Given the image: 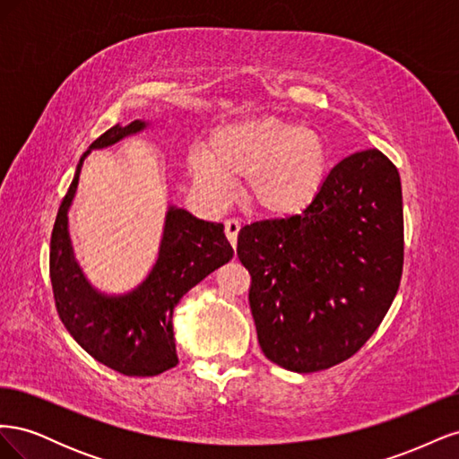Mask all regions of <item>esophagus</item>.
Instances as JSON below:
<instances>
[{
  "instance_id": "34e87169",
  "label": "esophagus",
  "mask_w": 459,
  "mask_h": 459,
  "mask_svg": "<svg viewBox=\"0 0 459 459\" xmlns=\"http://www.w3.org/2000/svg\"><path fill=\"white\" fill-rule=\"evenodd\" d=\"M241 230V221L238 218H228L224 221V231H226V238L228 241L231 243V247L235 248V245H238V233Z\"/></svg>"
}]
</instances>
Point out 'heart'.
Instances as JSON below:
<instances>
[{"label":"heart","instance_id":"b5f03b06","mask_svg":"<svg viewBox=\"0 0 459 459\" xmlns=\"http://www.w3.org/2000/svg\"><path fill=\"white\" fill-rule=\"evenodd\" d=\"M327 164L322 135L273 117L224 124L187 157L193 182L212 201L226 203L245 178V201L268 216L307 211L325 184Z\"/></svg>","mask_w":459,"mask_h":459}]
</instances>
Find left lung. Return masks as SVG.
<instances>
[{
    "instance_id": "left-lung-1",
    "label": "left lung",
    "mask_w": 459,
    "mask_h": 459,
    "mask_svg": "<svg viewBox=\"0 0 459 459\" xmlns=\"http://www.w3.org/2000/svg\"><path fill=\"white\" fill-rule=\"evenodd\" d=\"M238 256L260 349L312 373L354 356L391 308L404 266L396 166L379 149L331 169L316 201L289 218L243 226Z\"/></svg>"
}]
</instances>
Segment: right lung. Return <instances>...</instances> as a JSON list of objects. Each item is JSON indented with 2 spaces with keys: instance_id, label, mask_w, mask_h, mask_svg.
I'll use <instances>...</instances> for the list:
<instances>
[{
  "instance_id": "obj_1",
  "label": "right lung",
  "mask_w": 459,
  "mask_h": 459,
  "mask_svg": "<svg viewBox=\"0 0 459 459\" xmlns=\"http://www.w3.org/2000/svg\"><path fill=\"white\" fill-rule=\"evenodd\" d=\"M145 128L134 120L113 126L82 155L74 179L61 201L51 233L49 275L61 322L97 362L130 377H151L178 364L172 312L191 287L226 264L233 248L224 226L170 206L157 264L147 280L124 297H105L90 287L73 258L68 206L78 187L82 162L91 149L108 147Z\"/></svg>"
}]
</instances>
